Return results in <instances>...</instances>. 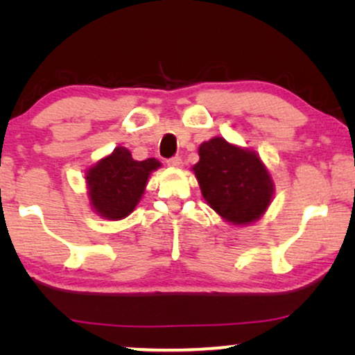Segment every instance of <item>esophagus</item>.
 <instances>
[{
	"mask_svg": "<svg viewBox=\"0 0 355 355\" xmlns=\"http://www.w3.org/2000/svg\"><path fill=\"white\" fill-rule=\"evenodd\" d=\"M168 166H171V168H181V166H182V159L179 158V157L169 158V159H168Z\"/></svg>",
	"mask_w": 355,
	"mask_h": 355,
	"instance_id": "1",
	"label": "esophagus"
}]
</instances>
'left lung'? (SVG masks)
Returning <instances> with one entry per match:
<instances>
[{"label": "left lung", "mask_w": 355, "mask_h": 355, "mask_svg": "<svg viewBox=\"0 0 355 355\" xmlns=\"http://www.w3.org/2000/svg\"><path fill=\"white\" fill-rule=\"evenodd\" d=\"M198 157L192 171L205 202L223 220L241 227L265 215L275 182L259 153L213 137L198 147Z\"/></svg>", "instance_id": "1"}]
</instances>
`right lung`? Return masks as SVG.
<instances>
[{
  "label": "right lung",
  "instance_id": "1",
  "mask_svg": "<svg viewBox=\"0 0 355 355\" xmlns=\"http://www.w3.org/2000/svg\"><path fill=\"white\" fill-rule=\"evenodd\" d=\"M162 168L157 158L137 162L125 147H116L85 171L87 196L96 215L119 221L142 200L148 178Z\"/></svg>",
  "mask_w": 355,
  "mask_h": 355
}]
</instances>
